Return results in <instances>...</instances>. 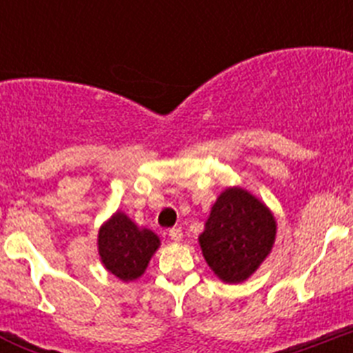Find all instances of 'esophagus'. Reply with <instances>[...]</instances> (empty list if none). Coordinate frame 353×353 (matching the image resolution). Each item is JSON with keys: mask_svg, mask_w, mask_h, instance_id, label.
<instances>
[{"mask_svg": "<svg viewBox=\"0 0 353 353\" xmlns=\"http://www.w3.org/2000/svg\"><path fill=\"white\" fill-rule=\"evenodd\" d=\"M182 236H183V233H182V230H180V228H171L170 239L173 240V242H180V240H182Z\"/></svg>", "mask_w": 353, "mask_h": 353, "instance_id": "esophagus-1", "label": "esophagus"}]
</instances>
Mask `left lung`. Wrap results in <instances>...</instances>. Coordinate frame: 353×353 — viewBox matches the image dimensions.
Here are the masks:
<instances>
[{"label":"left lung","instance_id":"1","mask_svg":"<svg viewBox=\"0 0 353 353\" xmlns=\"http://www.w3.org/2000/svg\"><path fill=\"white\" fill-rule=\"evenodd\" d=\"M276 239L270 210L248 191L226 189L199 235L208 267L226 283H242L269 256Z\"/></svg>","mask_w":353,"mask_h":353}]
</instances>
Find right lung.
I'll use <instances>...</instances> for the list:
<instances>
[{"mask_svg":"<svg viewBox=\"0 0 353 353\" xmlns=\"http://www.w3.org/2000/svg\"><path fill=\"white\" fill-rule=\"evenodd\" d=\"M157 248L159 236L150 230H139L121 212H117L99 232L102 263L121 281L138 279Z\"/></svg>","mask_w":353,"mask_h":353,"instance_id":"right-lung-1","label":"right lung"}]
</instances>
